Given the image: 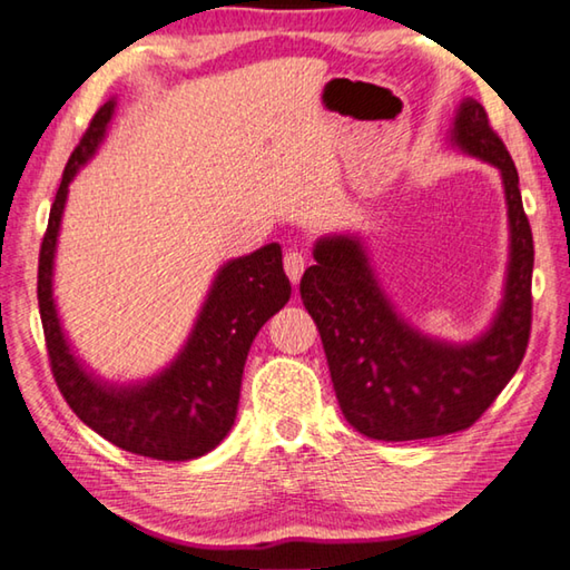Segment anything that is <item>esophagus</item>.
<instances>
[{
	"label": "esophagus",
	"mask_w": 570,
	"mask_h": 570,
	"mask_svg": "<svg viewBox=\"0 0 570 570\" xmlns=\"http://www.w3.org/2000/svg\"><path fill=\"white\" fill-rule=\"evenodd\" d=\"M283 263H285V273H287V277L293 279V285L301 283V277H303V273H305V265H307L305 255H303V253H297V249H287Z\"/></svg>",
	"instance_id": "obj_1"
}]
</instances>
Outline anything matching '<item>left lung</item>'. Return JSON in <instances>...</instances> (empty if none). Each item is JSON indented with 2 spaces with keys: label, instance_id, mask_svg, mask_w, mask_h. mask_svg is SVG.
<instances>
[{
  "label": "left lung",
  "instance_id": "obj_1",
  "mask_svg": "<svg viewBox=\"0 0 570 570\" xmlns=\"http://www.w3.org/2000/svg\"><path fill=\"white\" fill-rule=\"evenodd\" d=\"M448 139L503 179L505 285L481 335L448 343L407 323L377 283L363 237L351 233L317 239L315 265L301 279L345 421L375 441H421L471 428L515 375L531 335L533 235L513 159L473 97L458 107Z\"/></svg>",
  "mask_w": 570,
  "mask_h": 570
}]
</instances>
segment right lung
I'll return each mask as SVG.
<instances>
[{"instance_id": "add662e5", "label": "right lung", "mask_w": 570, "mask_h": 570, "mask_svg": "<svg viewBox=\"0 0 570 570\" xmlns=\"http://www.w3.org/2000/svg\"><path fill=\"white\" fill-rule=\"evenodd\" d=\"M115 105L112 97L97 109L82 142L69 157L49 209L37 279L49 363L67 405L105 441L155 461H193L217 448L235 425L249 345L259 327L291 301L293 287L277 243L227 259L217 269L193 331L173 363L135 383H109L89 371L59 321L55 255L69 183L105 142Z\"/></svg>"}]
</instances>
